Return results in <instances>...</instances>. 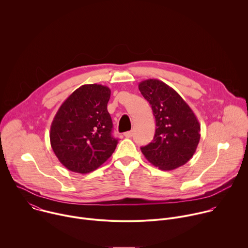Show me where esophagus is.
Segmentation results:
<instances>
[{"instance_id":"34e87169","label":"esophagus","mask_w":248,"mask_h":248,"mask_svg":"<svg viewBox=\"0 0 248 248\" xmlns=\"http://www.w3.org/2000/svg\"><path fill=\"white\" fill-rule=\"evenodd\" d=\"M126 138H130L131 136H132V131H126V132H124V134Z\"/></svg>"}]
</instances>
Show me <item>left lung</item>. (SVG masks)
<instances>
[{"label":"left lung","mask_w":248,"mask_h":248,"mask_svg":"<svg viewBox=\"0 0 248 248\" xmlns=\"http://www.w3.org/2000/svg\"><path fill=\"white\" fill-rule=\"evenodd\" d=\"M138 88L149 102L156 120L151 143L141 152L155 167L171 170L187 163L200 140V124L179 93L158 79L141 81Z\"/></svg>","instance_id":"8db88e82"}]
</instances>
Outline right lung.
<instances>
[{"label": "right lung", "instance_id": "add662e5", "mask_svg": "<svg viewBox=\"0 0 248 248\" xmlns=\"http://www.w3.org/2000/svg\"><path fill=\"white\" fill-rule=\"evenodd\" d=\"M111 90L101 84H85L61 105L50 130L52 149L69 170L88 173L114 153L118 139L107 110Z\"/></svg>", "mask_w": 248, "mask_h": 248}]
</instances>
